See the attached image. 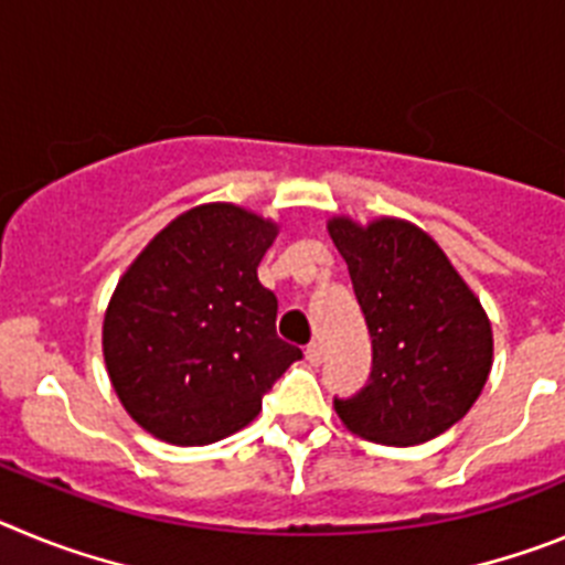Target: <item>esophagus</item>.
I'll use <instances>...</instances> for the list:
<instances>
[{
    "mask_svg": "<svg viewBox=\"0 0 565 565\" xmlns=\"http://www.w3.org/2000/svg\"><path fill=\"white\" fill-rule=\"evenodd\" d=\"M306 359L311 364H322V344H317V342H311L306 348Z\"/></svg>",
    "mask_w": 565,
    "mask_h": 565,
    "instance_id": "obj_1",
    "label": "esophagus"
}]
</instances>
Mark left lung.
<instances>
[{"label": "left lung", "mask_w": 565, "mask_h": 565, "mask_svg": "<svg viewBox=\"0 0 565 565\" xmlns=\"http://www.w3.org/2000/svg\"><path fill=\"white\" fill-rule=\"evenodd\" d=\"M328 234L373 339L371 382L353 398H333L337 416L356 436L391 447L441 436L467 416L492 371L481 299L413 223L331 217Z\"/></svg>", "instance_id": "1"}]
</instances>
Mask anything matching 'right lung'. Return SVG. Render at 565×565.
<instances>
[{"label": "right lung", "mask_w": 565, "mask_h": 565, "mask_svg": "<svg viewBox=\"0 0 565 565\" xmlns=\"http://www.w3.org/2000/svg\"><path fill=\"white\" fill-rule=\"evenodd\" d=\"M279 226L203 203L154 234L118 279L102 348L124 411L149 436L203 447L243 430L302 351L277 337V297L257 277Z\"/></svg>", "instance_id": "obj_1"}]
</instances>
